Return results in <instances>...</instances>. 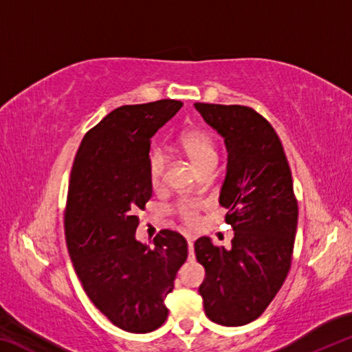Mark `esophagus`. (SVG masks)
I'll return each mask as SVG.
<instances>
[{
    "instance_id": "1",
    "label": "esophagus",
    "mask_w": 352,
    "mask_h": 352,
    "mask_svg": "<svg viewBox=\"0 0 352 352\" xmlns=\"http://www.w3.org/2000/svg\"><path fill=\"white\" fill-rule=\"evenodd\" d=\"M188 247H189V261H194L195 254H194V242H192V239H188Z\"/></svg>"
}]
</instances>
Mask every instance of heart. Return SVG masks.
<instances>
[{
  "label": "heart",
  "mask_w": 352,
  "mask_h": 352,
  "mask_svg": "<svg viewBox=\"0 0 352 352\" xmlns=\"http://www.w3.org/2000/svg\"><path fill=\"white\" fill-rule=\"evenodd\" d=\"M178 148L186 155L189 162L192 163L199 172L206 169H214L217 164L219 153L216 140L212 138L210 132L204 129H188L178 138ZM166 169V157L163 152L155 151L148 157L147 172L148 180L152 186H158L163 180V174ZM197 204L192 200H184L177 205L175 212L182 219V222L188 228H194L199 223L197 217Z\"/></svg>",
  "instance_id": "obj_1"
}]
</instances>
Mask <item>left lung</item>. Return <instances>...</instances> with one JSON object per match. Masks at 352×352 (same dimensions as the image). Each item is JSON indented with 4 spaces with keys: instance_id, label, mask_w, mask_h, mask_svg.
I'll return each instance as SVG.
<instances>
[{
    "instance_id": "8db88e82",
    "label": "left lung",
    "mask_w": 352,
    "mask_h": 352,
    "mask_svg": "<svg viewBox=\"0 0 352 352\" xmlns=\"http://www.w3.org/2000/svg\"><path fill=\"white\" fill-rule=\"evenodd\" d=\"M228 152L219 204L234 230L231 248L195 241L205 267L199 287L206 317L243 326L265 311L287 276L298 223L290 168L275 129L250 107L194 104Z\"/></svg>"
}]
</instances>
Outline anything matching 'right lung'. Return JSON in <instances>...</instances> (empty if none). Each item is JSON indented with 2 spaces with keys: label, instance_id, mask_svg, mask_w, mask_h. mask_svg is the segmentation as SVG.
Listing matches in <instances>:
<instances>
[{
  "label": "right lung",
  "instance_id": "obj_1",
  "mask_svg": "<svg viewBox=\"0 0 352 352\" xmlns=\"http://www.w3.org/2000/svg\"><path fill=\"white\" fill-rule=\"evenodd\" d=\"M183 104L122 105L80 142L71 169L65 236L83 290L122 331L146 333L168 318L166 296L188 258L182 234L160 231L151 248L136 239L138 211L152 197V136Z\"/></svg>",
  "mask_w": 352,
  "mask_h": 352
}]
</instances>
